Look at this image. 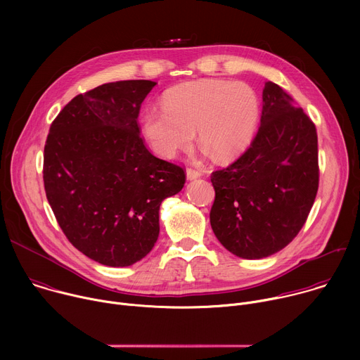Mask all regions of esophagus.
Returning a JSON list of instances; mask_svg holds the SVG:
<instances>
[{"instance_id":"obj_1","label":"esophagus","mask_w":360,"mask_h":360,"mask_svg":"<svg viewBox=\"0 0 360 360\" xmlns=\"http://www.w3.org/2000/svg\"><path fill=\"white\" fill-rule=\"evenodd\" d=\"M200 175H202V172H200L199 169H196V168H188V169H186V178H188L189 181L196 179V178H199Z\"/></svg>"}]
</instances>
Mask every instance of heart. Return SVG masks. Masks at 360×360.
I'll use <instances>...</instances> for the list:
<instances>
[{"label":"heart","mask_w":360,"mask_h":360,"mask_svg":"<svg viewBox=\"0 0 360 360\" xmlns=\"http://www.w3.org/2000/svg\"><path fill=\"white\" fill-rule=\"evenodd\" d=\"M162 110H148L142 129L152 149L174 158L198 142L218 161H231L250 145L261 120V98L249 84L198 79L168 89Z\"/></svg>","instance_id":"obj_1"}]
</instances>
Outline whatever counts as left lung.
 <instances>
[{
  "instance_id": "1",
  "label": "left lung",
  "mask_w": 360,
  "mask_h": 360,
  "mask_svg": "<svg viewBox=\"0 0 360 360\" xmlns=\"http://www.w3.org/2000/svg\"><path fill=\"white\" fill-rule=\"evenodd\" d=\"M261 127L250 146L215 171L211 226L243 259H261L290 243L319 186L318 134L312 120L278 84L265 82Z\"/></svg>"
}]
</instances>
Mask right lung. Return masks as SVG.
<instances>
[{
    "label": "right lung",
    "mask_w": 360,
    "mask_h": 360,
    "mask_svg": "<svg viewBox=\"0 0 360 360\" xmlns=\"http://www.w3.org/2000/svg\"><path fill=\"white\" fill-rule=\"evenodd\" d=\"M157 82L117 81L72 98L51 124L44 188L67 239L89 259L129 266L160 235V207L185 184L139 134L142 101Z\"/></svg>",
    "instance_id": "obj_1"
}]
</instances>
